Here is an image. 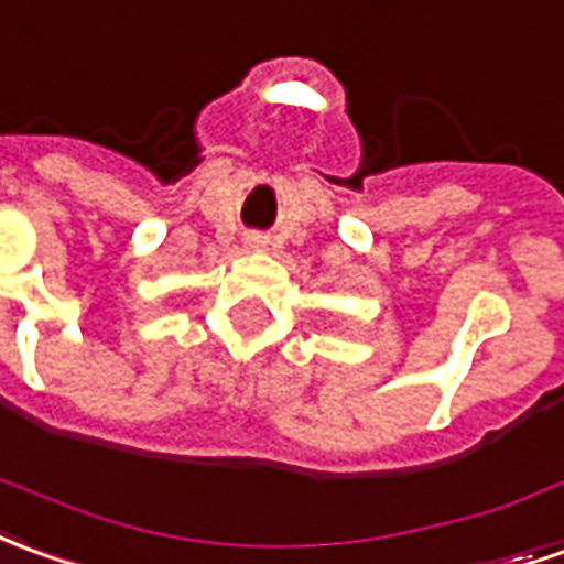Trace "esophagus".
Segmentation results:
<instances>
[{
  "instance_id": "esophagus-1",
  "label": "esophagus",
  "mask_w": 564,
  "mask_h": 564,
  "mask_svg": "<svg viewBox=\"0 0 564 564\" xmlns=\"http://www.w3.org/2000/svg\"><path fill=\"white\" fill-rule=\"evenodd\" d=\"M247 247H250V250H259V247H265V238H262V235H250V238H247Z\"/></svg>"
}]
</instances>
